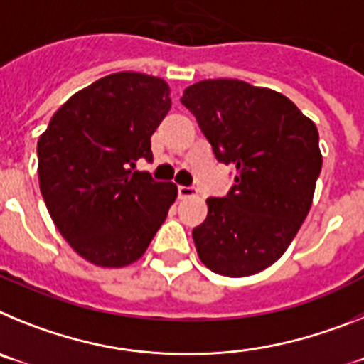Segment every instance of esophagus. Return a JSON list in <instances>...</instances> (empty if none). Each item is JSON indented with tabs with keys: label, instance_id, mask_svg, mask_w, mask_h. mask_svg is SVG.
I'll return each mask as SVG.
<instances>
[{
	"label": "esophagus",
	"instance_id": "obj_1",
	"mask_svg": "<svg viewBox=\"0 0 364 364\" xmlns=\"http://www.w3.org/2000/svg\"><path fill=\"white\" fill-rule=\"evenodd\" d=\"M197 188H188V186H178V198H188L197 195Z\"/></svg>",
	"mask_w": 364,
	"mask_h": 364
}]
</instances>
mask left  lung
Returning <instances> with one entry per match:
<instances>
[{
    "label": "left lung",
    "mask_w": 364,
    "mask_h": 364,
    "mask_svg": "<svg viewBox=\"0 0 364 364\" xmlns=\"http://www.w3.org/2000/svg\"><path fill=\"white\" fill-rule=\"evenodd\" d=\"M180 102L218 162L235 167L233 188L205 200L193 230L198 259L218 275H255L281 259L310 211L323 166L317 127L284 95L240 80H202Z\"/></svg>",
    "instance_id": "1"
}]
</instances>
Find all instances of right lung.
<instances>
[{
  "instance_id": "obj_1",
  "label": "right lung",
  "mask_w": 364,
  "mask_h": 364,
  "mask_svg": "<svg viewBox=\"0 0 364 364\" xmlns=\"http://www.w3.org/2000/svg\"><path fill=\"white\" fill-rule=\"evenodd\" d=\"M169 85L142 73H114L70 96L38 140L45 205L74 252L102 268L146 253L178 189L149 173L151 134L169 109Z\"/></svg>"
}]
</instances>
